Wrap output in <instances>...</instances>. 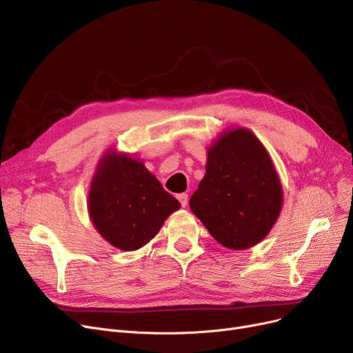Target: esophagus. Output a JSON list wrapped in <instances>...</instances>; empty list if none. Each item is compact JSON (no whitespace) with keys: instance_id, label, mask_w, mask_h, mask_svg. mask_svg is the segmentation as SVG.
Masks as SVG:
<instances>
[{"instance_id":"34e87169","label":"esophagus","mask_w":353,"mask_h":353,"mask_svg":"<svg viewBox=\"0 0 353 353\" xmlns=\"http://www.w3.org/2000/svg\"><path fill=\"white\" fill-rule=\"evenodd\" d=\"M176 198H178V201H179L182 207H187V204H188V194H185V192L178 194Z\"/></svg>"}]
</instances>
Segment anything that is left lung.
Listing matches in <instances>:
<instances>
[{"mask_svg": "<svg viewBox=\"0 0 353 353\" xmlns=\"http://www.w3.org/2000/svg\"><path fill=\"white\" fill-rule=\"evenodd\" d=\"M283 188L263 143L245 128L228 130L208 149L205 176L190 199L191 211L227 248L259 244L276 224Z\"/></svg>", "mask_w": 353, "mask_h": 353, "instance_id": "left-lung-1", "label": "left lung"}]
</instances>
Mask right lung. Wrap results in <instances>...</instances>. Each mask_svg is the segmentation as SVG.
Masks as SVG:
<instances>
[{"instance_id":"obj_1","label":"right lung","mask_w":353,"mask_h":353,"mask_svg":"<svg viewBox=\"0 0 353 353\" xmlns=\"http://www.w3.org/2000/svg\"><path fill=\"white\" fill-rule=\"evenodd\" d=\"M88 207L100 236L113 247L133 251L152 240L181 204L143 162L109 150L92 179Z\"/></svg>"}]
</instances>
